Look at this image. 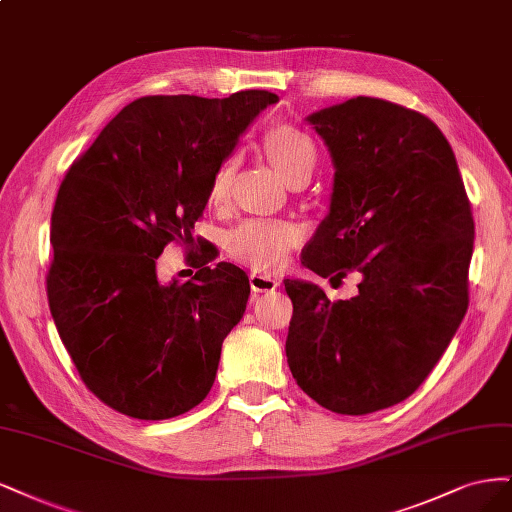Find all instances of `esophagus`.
<instances>
[{"label":"esophagus","mask_w":512,"mask_h":512,"mask_svg":"<svg viewBox=\"0 0 512 512\" xmlns=\"http://www.w3.org/2000/svg\"><path fill=\"white\" fill-rule=\"evenodd\" d=\"M249 283L255 293H263V291H274L280 285V280L274 276H268V274H261V272H251Z\"/></svg>","instance_id":"esophagus-1"}]
</instances>
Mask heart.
<instances>
[{"label":"heart","instance_id":"1","mask_svg":"<svg viewBox=\"0 0 512 512\" xmlns=\"http://www.w3.org/2000/svg\"><path fill=\"white\" fill-rule=\"evenodd\" d=\"M268 157L276 163V168L285 174L289 183L308 180L315 172L319 151L302 129L291 125H280L268 131L266 140ZM236 172V157H227L217 168L210 183V202L225 204L232 189V180ZM302 240V227L289 219H261L251 217L229 229L225 236V249L229 257L236 261L249 263L255 270H276L287 261L295 244Z\"/></svg>","mask_w":512,"mask_h":512}]
</instances>
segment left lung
I'll list each match as a JSON object with an SVG mask.
<instances>
[{
    "label": "left lung",
    "mask_w": 512,
    "mask_h": 512,
    "mask_svg": "<svg viewBox=\"0 0 512 512\" xmlns=\"http://www.w3.org/2000/svg\"><path fill=\"white\" fill-rule=\"evenodd\" d=\"M334 161L329 214L304 249L319 276L359 272V295L329 302L285 280L287 364L338 415L406 400L466 315L474 221L453 148L421 112L353 97L306 119Z\"/></svg>",
    "instance_id": "left-lung-1"
}]
</instances>
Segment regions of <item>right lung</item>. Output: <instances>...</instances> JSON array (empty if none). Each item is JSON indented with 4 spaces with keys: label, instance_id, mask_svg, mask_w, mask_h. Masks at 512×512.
<instances>
[{
    "label": "right lung",
    "instance_id": "1",
    "mask_svg": "<svg viewBox=\"0 0 512 512\" xmlns=\"http://www.w3.org/2000/svg\"><path fill=\"white\" fill-rule=\"evenodd\" d=\"M276 102L257 89L223 100L140 97L63 178L51 217L48 306L82 383L121 415L178 417L214 383L251 285L234 263L208 266L214 255L193 251V225L214 172ZM174 239L192 249L198 268L187 284L156 278V259Z\"/></svg>",
    "mask_w": 512,
    "mask_h": 512
}]
</instances>
